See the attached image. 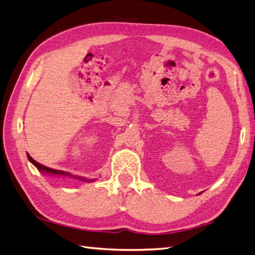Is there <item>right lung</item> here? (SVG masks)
Masks as SVG:
<instances>
[{
	"mask_svg": "<svg viewBox=\"0 0 255 255\" xmlns=\"http://www.w3.org/2000/svg\"><path fill=\"white\" fill-rule=\"evenodd\" d=\"M27 157H28V159H29V162L32 163L34 166H36V167H37L38 170L45 171V173H47V174H51V175H60V176H68V177H72V178L80 179V180H85V181H92V180H93V179L88 180V179H86V178L78 177V176H72L71 174L66 173V171H62V170H56V169H53V168H49V167H47V166H44V165H41V164L36 162V160H35L34 158L30 157L28 154H27Z\"/></svg>",
	"mask_w": 255,
	"mask_h": 255,
	"instance_id": "right-lung-1",
	"label": "right lung"
}]
</instances>
